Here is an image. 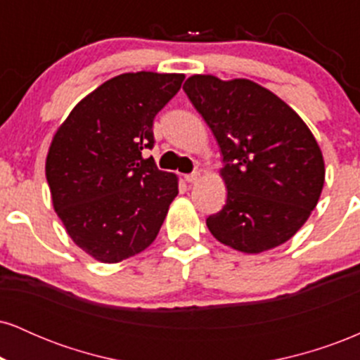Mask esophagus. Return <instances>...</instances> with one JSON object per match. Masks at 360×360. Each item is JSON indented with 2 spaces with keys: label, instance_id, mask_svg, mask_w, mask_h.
I'll list each match as a JSON object with an SVG mask.
<instances>
[{
  "label": "esophagus",
  "instance_id": "obj_1",
  "mask_svg": "<svg viewBox=\"0 0 360 360\" xmlns=\"http://www.w3.org/2000/svg\"><path fill=\"white\" fill-rule=\"evenodd\" d=\"M184 179H186V183H196L198 179H200V172H191V174H186L184 176Z\"/></svg>",
  "mask_w": 360,
  "mask_h": 360
}]
</instances>
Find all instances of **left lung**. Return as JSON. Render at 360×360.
<instances>
[{"label":"left lung","instance_id":"8db88e82","mask_svg":"<svg viewBox=\"0 0 360 360\" xmlns=\"http://www.w3.org/2000/svg\"><path fill=\"white\" fill-rule=\"evenodd\" d=\"M212 128L225 167L221 212L206 218L223 245L260 254L288 242L320 200L325 160L291 106L250 79L194 74L183 86Z\"/></svg>","mask_w":360,"mask_h":360}]
</instances>
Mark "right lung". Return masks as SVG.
<instances>
[{
  "mask_svg": "<svg viewBox=\"0 0 360 360\" xmlns=\"http://www.w3.org/2000/svg\"><path fill=\"white\" fill-rule=\"evenodd\" d=\"M184 74L125 72L103 82L57 128L45 177L52 205L79 249L105 264L122 262L155 240L177 176L159 171L155 115L179 91Z\"/></svg>",
  "mask_w": 360,
  "mask_h": 360,
  "instance_id": "1",
  "label": "right lung"
}]
</instances>
